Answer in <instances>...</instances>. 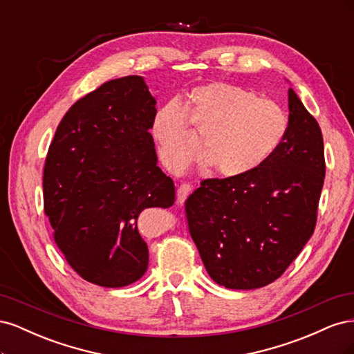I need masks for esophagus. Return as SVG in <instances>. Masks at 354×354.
I'll list each match as a JSON object with an SVG mask.
<instances>
[{"instance_id": "34e87169", "label": "esophagus", "mask_w": 354, "mask_h": 354, "mask_svg": "<svg viewBox=\"0 0 354 354\" xmlns=\"http://www.w3.org/2000/svg\"><path fill=\"white\" fill-rule=\"evenodd\" d=\"M190 192H192V186L187 185V183H181L178 186V189H177V202L180 203V205H181V203H185L186 198L190 195Z\"/></svg>"}]
</instances>
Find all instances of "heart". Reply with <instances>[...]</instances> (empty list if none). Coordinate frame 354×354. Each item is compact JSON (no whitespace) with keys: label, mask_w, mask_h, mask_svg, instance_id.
I'll list each match as a JSON object with an SVG mask.
<instances>
[{"label":"heart","mask_w":354,"mask_h":354,"mask_svg":"<svg viewBox=\"0 0 354 354\" xmlns=\"http://www.w3.org/2000/svg\"><path fill=\"white\" fill-rule=\"evenodd\" d=\"M183 111L174 103L160 108L151 131L158 153L171 171L183 169L198 156L221 177L252 173L279 149L288 131V116L281 104L229 82H209L194 88Z\"/></svg>","instance_id":"obj_1"}]
</instances>
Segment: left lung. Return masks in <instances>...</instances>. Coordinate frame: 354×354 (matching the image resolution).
<instances>
[{"instance_id":"obj_1","label":"left lung","mask_w":354,"mask_h":354,"mask_svg":"<svg viewBox=\"0 0 354 354\" xmlns=\"http://www.w3.org/2000/svg\"><path fill=\"white\" fill-rule=\"evenodd\" d=\"M288 109L286 136L266 164L241 177L203 180L186 201L190 236L224 288L272 283L313 234L325 180L322 131L292 88Z\"/></svg>"}]
</instances>
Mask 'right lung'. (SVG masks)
Masks as SVG:
<instances>
[{"instance_id":"obj_1","label":"right lung","mask_w":354,"mask_h":354,"mask_svg":"<svg viewBox=\"0 0 354 354\" xmlns=\"http://www.w3.org/2000/svg\"><path fill=\"white\" fill-rule=\"evenodd\" d=\"M155 115L143 77L112 80L72 106L50 145L46 216L69 266L94 285L121 288L140 279L149 250L138 216L174 203V183L158 167L149 133Z\"/></svg>"}]
</instances>
